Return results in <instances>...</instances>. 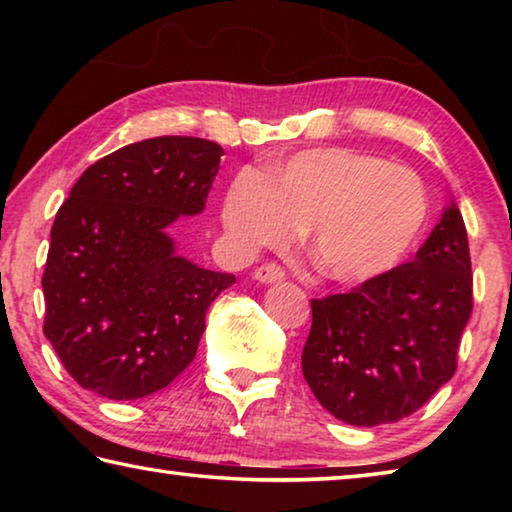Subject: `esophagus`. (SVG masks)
<instances>
[{
	"mask_svg": "<svg viewBox=\"0 0 512 512\" xmlns=\"http://www.w3.org/2000/svg\"><path fill=\"white\" fill-rule=\"evenodd\" d=\"M284 275H287L284 273V268L275 262L257 266L253 271V277L257 282H280V280H284Z\"/></svg>",
	"mask_w": 512,
	"mask_h": 512,
	"instance_id": "obj_1",
	"label": "esophagus"
}]
</instances>
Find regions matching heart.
Masks as SVG:
<instances>
[{"mask_svg": "<svg viewBox=\"0 0 512 512\" xmlns=\"http://www.w3.org/2000/svg\"><path fill=\"white\" fill-rule=\"evenodd\" d=\"M427 214L418 173L343 146L291 155L264 178L239 173L223 201L225 230L241 248L277 246L305 230L311 259L341 284L370 282L400 264Z\"/></svg>", "mask_w": 512, "mask_h": 512, "instance_id": "obj_1", "label": "heart"}]
</instances>
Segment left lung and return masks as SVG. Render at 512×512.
<instances>
[{
    "instance_id": "left-lung-1",
    "label": "left lung",
    "mask_w": 512,
    "mask_h": 512,
    "mask_svg": "<svg viewBox=\"0 0 512 512\" xmlns=\"http://www.w3.org/2000/svg\"><path fill=\"white\" fill-rule=\"evenodd\" d=\"M472 307L470 244L452 205L411 262L311 300L302 375L334 418L400 422L452 379Z\"/></svg>"
}]
</instances>
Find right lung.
<instances>
[{"instance_id": "add662e5", "label": "right lung", "mask_w": 512, "mask_h": 512, "mask_svg": "<svg viewBox=\"0 0 512 512\" xmlns=\"http://www.w3.org/2000/svg\"><path fill=\"white\" fill-rule=\"evenodd\" d=\"M221 155L201 137L128 144L90 164L60 205L42 332L79 386L137 400L196 357L207 307L235 275L178 257L167 225L203 210Z\"/></svg>"}]
</instances>
